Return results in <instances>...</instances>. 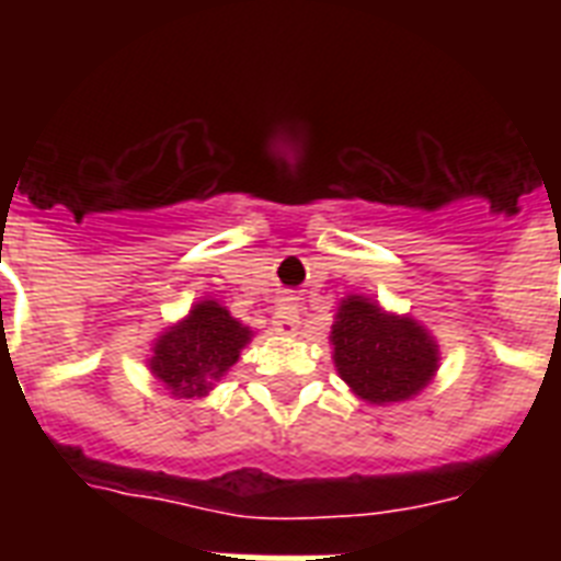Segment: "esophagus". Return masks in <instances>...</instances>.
<instances>
[{
	"mask_svg": "<svg viewBox=\"0 0 561 561\" xmlns=\"http://www.w3.org/2000/svg\"><path fill=\"white\" fill-rule=\"evenodd\" d=\"M273 329L282 334V337H294L299 329V308L297 302H290V299H285V302H279V308H276V314H273Z\"/></svg>",
	"mask_w": 561,
	"mask_h": 561,
	"instance_id": "1",
	"label": "esophagus"
}]
</instances>
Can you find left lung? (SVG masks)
<instances>
[{"label":"left lung","mask_w":561,"mask_h":561,"mask_svg":"<svg viewBox=\"0 0 561 561\" xmlns=\"http://www.w3.org/2000/svg\"><path fill=\"white\" fill-rule=\"evenodd\" d=\"M329 343L337 375L367 404L413 399L439 369L434 334L410 314L387 311L364 294L341 299Z\"/></svg>","instance_id":"left-lung-1"}]
</instances>
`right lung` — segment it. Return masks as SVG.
<instances>
[{
  "mask_svg": "<svg viewBox=\"0 0 561 561\" xmlns=\"http://www.w3.org/2000/svg\"><path fill=\"white\" fill-rule=\"evenodd\" d=\"M250 341V325L236 320L218 299L203 297L151 343L148 369L178 399L206 396L211 381H220L232 369Z\"/></svg>",
  "mask_w": 561,
  "mask_h": 561,
  "instance_id": "right-lung-1",
  "label": "right lung"
}]
</instances>
